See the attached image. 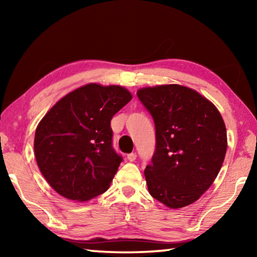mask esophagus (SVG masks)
<instances>
[{"label": "esophagus", "mask_w": 257, "mask_h": 257, "mask_svg": "<svg viewBox=\"0 0 257 257\" xmlns=\"http://www.w3.org/2000/svg\"><path fill=\"white\" fill-rule=\"evenodd\" d=\"M136 158H137L136 153H130V154L127 155V159L130 161V162H134V161L136 160Z\"/></svg>", "instance_id": "obj_1"}]
</instances>
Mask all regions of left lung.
<instances>
[{"label": "left lung", "instance_id": "8db88e82", "mask_svg": "<svg viewBox=\"0 0 257 257\" xmlns=\"http://www.w3.org/2000/svg\"><path fill=\"white\" fill-rule=\"evenodd\" d=\"M137 96L155 124V152L144 171L151 196L170 208L196 202L227 152L220 112L196 90L176 84L146 87Z\"/></svg>", "mask_w": 257, "mask_h": 257}]
</instances>
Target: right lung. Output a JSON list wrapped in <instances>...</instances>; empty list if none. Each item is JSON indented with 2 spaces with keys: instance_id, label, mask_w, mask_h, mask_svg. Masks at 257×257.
Returning <instances> with one entry per match:
<instances>
[{
  "instance_id": "right-lung-1",
  "label": "right lung",
  "mask_w": 257,
  "mask_h": 257,
  "mask_svg": "<svg viewBox=\"0 0 257 257\" xmlns=\"http://www.w3.org/2000/svg\"><path fill=\"white\" fill-rule=\"evenodd\" d=\"M132 98L121 86L88 84L61 98L38 123V168L61 196L84 202L107 190L122 162L112 146L111 120Z\"/></svg>"
}]
</instances>
